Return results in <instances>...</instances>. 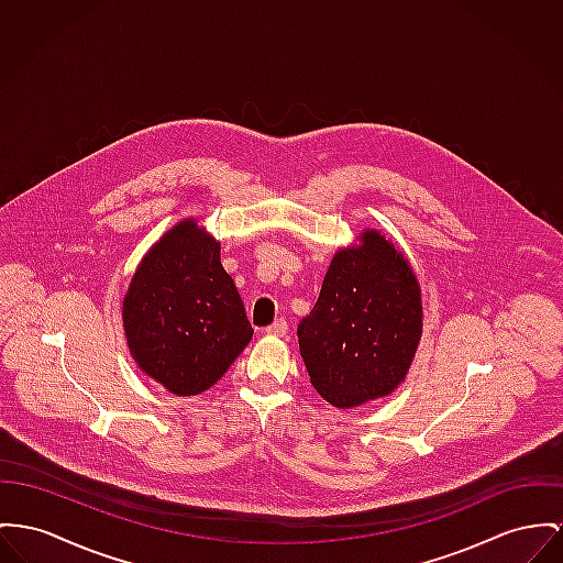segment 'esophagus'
<instances>
[{
  "mask_svg": "<svg viewBox=\"0 0 563 563\" xmlns=\"http://www.w3.org/2000/svg\"><path fill=\"white\" fill-rule=\"evenodd\" d=\"M286 331H288V324H286V320H284V318L275 320L271 327H266V329H264V333H266V335H275V338H284V335H286Z\"/></svg>",
  "mask_w": 563,
  "mask_h": 563,
  "instance_id": "obj_1",
  "label": "esophagus"
}]
</instances>
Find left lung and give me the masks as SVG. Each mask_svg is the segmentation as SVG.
<instances>
[{
    "label": "left lung",
    "instance_id": "left-lung-1",
    "mask_svg": "<svg viewBox=\"0 0 563 563\" xmlns=\"http://www.w3.org/2000/svg\"><path fill=\"white\" fill-rule=\"evenodd\" d=\"M358 241L333 256L297 329L313 388L341 410L390 395L422 335L420 284L404 252L377 230Z\"/></svg>",
    "mask_w": 563,
    "mask_h": 563
}]
</instances>
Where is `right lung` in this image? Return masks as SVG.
I'll return each mask as SVG.
<instances>
[{
	"mask_svg": "<svg viewBox=\"0 0 563 563\" xmlns=\"http://www.w3.org/2000/svg\"><path fill=\"white\" fill-rule=\"evenodd\" d=\"M121 313L136 365L179 397L211 388L254 335L220 243L196 220L173 225L151 245Z\"/></svg>",
	"mask_w": 563,
	"mask_h": 563,
	"instance_id": "add662e5",
	"label": "right lung"
}]
</instances>
